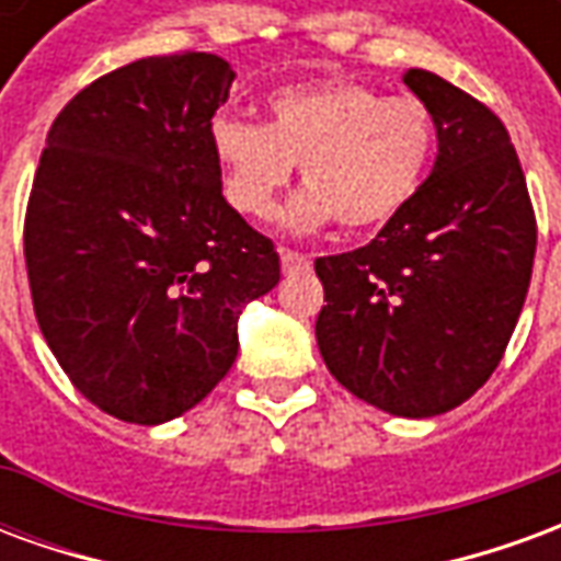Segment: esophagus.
Segmentation results:
<instances>
[{"label":"esophagus","mask_w":561,"mask_h":561,"mask_svg":"<svg viewBox=\"0 0 561 561\" xmlns=\"http://www.w3.org/2000/svg\"><path fill=\"white\" fill-rule=\"evenodd\" d=\"M279 257L285 273H291V270H309V264H312V257L304 255V252H294V249H279Z\"/></svg>","instance_id":"34e87169"}]
</instances>
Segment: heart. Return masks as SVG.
I'll return each mask as SVG.
<instances>
[{
	"label": "heart",
	"instance_id": "obj_1",
	"mask_svg": "<svg viewBox=\"0 0 561 561\" xmlns=\"http://www.w3.org/2000/svg\"><path fill=\"white\" fill-rule=\"evenodd\" d=\"M267 126L219 119L213 152L233 207L267 219L294 164L309 185L285 209L291 231L336 219L376 231L417 195L435 152V116L414 95H385L345 78L270 92Z\"/></svg>",
	"mask_w": 561,
	"mask_h": 561
}]
</instances>
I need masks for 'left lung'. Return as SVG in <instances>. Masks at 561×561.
I'll use <instances>...</instances> for the list:
<instances>
[{
    "mask_svg": "<svg viewBox=\"0 0 561 561\" xmlns=\"http://www.w3.org/2000/svg\"><path fill=\"white\" fill-rule=\"evenodd\" d=\"M405 87L435 116L433 173L354 252L318 257L316 340L330 376L400 417H435L486 385L517 328L538 225L502 119L433 71Z\"/></svg>",
    "mask_w": 561,
    "mask_h": 561,
    "instance_id": "left-lung-1",
    "label": "left lung"
}]
</instances>
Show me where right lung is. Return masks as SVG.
<instances>
[{
  "mask_svg": "<svg viewBox=\"0 0 561 561\" xmlns=\"http://www.w3.org/2000/svg\"><path fill=\"white\" fill-rule=\"evenodd\" d=\"M231 66L147 56L59 111L23 225L35 318L71 385L126 423L180 417L228 376L279 255L221 195Z\"/></svg>",
  "mask_w": 561,
  "mask_h": 561,
  "instance_id": "obj_1",
  "label": "right lung"
}]
</instances>
